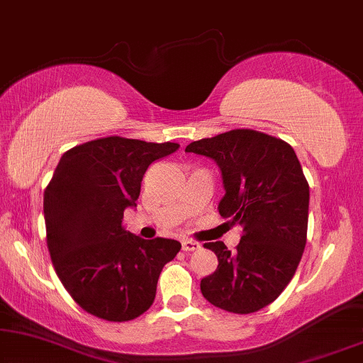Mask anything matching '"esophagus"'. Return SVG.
<instances>
[{
	"mask_svg": "<svg viewBox=\"0 0 363 363\" xmlns=\"http://www.w3.org/2000/svg\"><path fill=\"white\" fill-rule=\"evenodd\" d=\"M182 250L186 251V252L200 250V242H196L193 240H182Z\"/></svg>",
	"mask_w": 363,
	"mask_h": 363,
	"instance_id": "obj_1",
	"label": "esophagus"
}]
</instances>
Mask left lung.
I'll return each instance as SVG.
<instances>
[{
    "mask_svg": "<svg viewBox=\"0 0 363 363\" xmlns=\"http://www.w3.org/2000/svg\"><path fill=\"white\" fill-rule=\"evenodd\" d=\"M185 152L213 158L221 168L225 196L218 205L230 225L242 228L236 251L205 242L218 267L201 279L208 302L235 314H251L274 302L304 252L309 183L289 143L251 128H235L191 142Z\"/></svg>",
    "mask_w": 363,
    "mask_h": 363,
    "instance_id": "left-lung-1",
    "label": "left lung"
}]
</instances>
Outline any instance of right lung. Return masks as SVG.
<instances>
[{
	"mask_svg": "<svg viewBox=\"0 0 363 363\" xmlns=\"http://www.w3.org/2000/svg\"><path fill=\"white\" fill-rule=\"evenodd\" d=\"M173 142L104 137L76 145L44 190L49 255L56 274L89 314L127 322L150 309L158 276L177 256L175 240H142L123 228L152 162L177 152Z\"/></svg>",
	"mask_w": 363,
	"mask_h": 363,
	"instance_id": "1",
	"label": "right lung"
}]
</instances>
